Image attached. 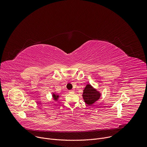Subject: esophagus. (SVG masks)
Returning a JSON list of instances; mask_svg holds the SVG:
<instances>
[{"instance_id":"obj_1","label":"esophagus","mask_w":147,"mask_h":147,"mask_svg":"<svg viewBox=\"0 0 147 147\" xmlns=\"http://www.w3.org/2000/svg\"><path fill=\"white\" fill-rule=\"evenodd\" d=\"M69 93H73V92H74V90H70V91H69Z\"/></svg>"}]
</instances>
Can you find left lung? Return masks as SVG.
I'll use <instances>...</instances> for the list:
<instances>
[{
    "label": "left lung",
    "mask_w": 147,
    "mask_h": 147,
    "mask_svg": "<svg viewBox=\"0 0 147 147\" xmlns=\"http://www.w3.org/2000/svg\"><path fill=\"white\" fill-rule=\"evenodd\" d=\"M82 96L84 102L88 106H91L99 99L101 93L88 83L84 89Z\"/></svg>",
    "instance_id": "1"
}]
</instances>
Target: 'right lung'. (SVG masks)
<instances>
[{
	"instance_id": "add662e5",
	"label": "right lung",
	"mask_w": 147,
	"mask_h": 147,
	"mask_svg": "<svg viewBox=\"0 0 147 147\" xmlns=\"http://www.w3.org/2000/svg\"><path fill=\"white\" fill-rule=\"evenodd\" d=\"M52 97L53 98V99L55 100V101H57L59 98L60 97V95H59V94H56L55 92H52Z\"/></svg>"
}]
</instances>
